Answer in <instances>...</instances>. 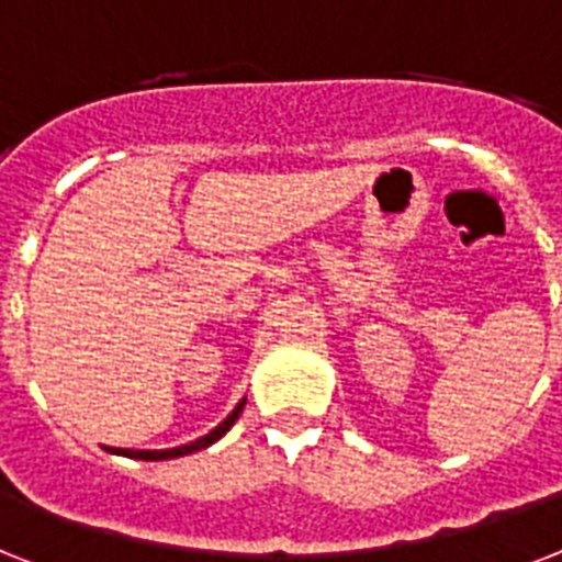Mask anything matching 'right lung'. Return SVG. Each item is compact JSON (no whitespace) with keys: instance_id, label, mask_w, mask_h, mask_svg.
<instances>
[{"instance_id":"obj_1","label":"right lung","mask_w":562,"mask_h":562,"mask_svg":"<svg viewBox=\"0 0 562 562\" xmlns=\"http://www.w3.org/2000/svg\"><path fill=\"white\" fill-rule=\"evenodd\" d=\"M245 408V400H239L237 408L228 414V417L220 423V426L214 428V431H209L205 437H200V440H193L188 442V446H179V449H162V451H136V449H108L111 454H122V457H134V460H173V457H186V454H193V451H202V449H209V446H214L220 437H223L225 431H228L234 423L239 419V414H243Z\"/></svg>"}]
</instances>
